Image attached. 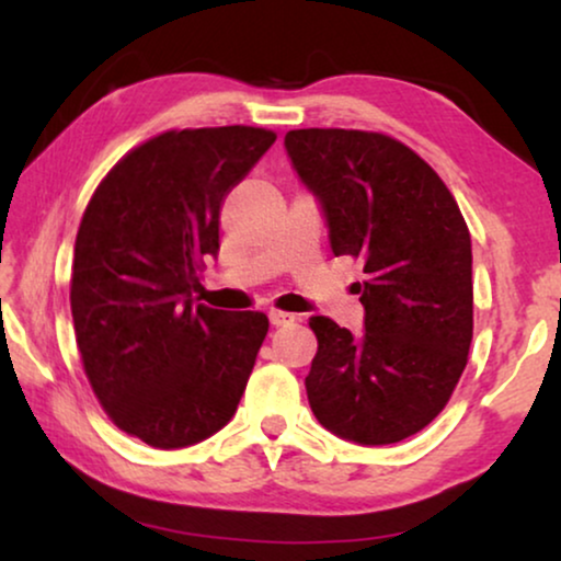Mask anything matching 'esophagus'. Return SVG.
Returning a JSON list of instances; mask_svg holds the SVG:
<instances>
[{
    "label": "esophagus",
    "mask_w": 561,
    "mask_h": 561,
    "mask_svg": "<svg viewBox=\"0 0 561 561\" xmlns=\"http://www.w3.org/2000/svg\"><path fill=\"white\" fill-rule=\"evenodd\" d=\"M294 321H298V313L278 311V309L271 311V324L273 327H288V324H294Z\"/></svg>",
    "instance_id": "1"
}]
</instances>
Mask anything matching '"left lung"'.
Returning <instances> with one entry per match:
<instances>
[{"mask_svg": "<svg viewBox=\"0 0 561 561\" xmlns=\"http://www.w3.org/2000/svg\"><path fill=\"white\" fill-rule=\"evenodd\" d=\"M290 165L317 196L334 255L363 260V334L311 317L313 416L380 447L439 416L472 342V242L432 165L388 135L294 129Z\"/></svg>", "mask_w": 561, "mask_h": 561, "instance_id": "8db88e82", "label": "left lung"}]
</instances>
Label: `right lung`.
I'll return each instance as SVG.
<instances>
[{
	"label": "right lung",
	"instance_id": "add662e5",
	"mask_svg": "<svg viewBox=\"0 0 561 561\" xmlns=\"http://www.w3.org/2000/svg\"><path fill=\"white\" fill-rule=\"evenodd\" d=\"M275 133L181 129L112 168L83 211L71 313L91 388L122 432L158 449L209 439L244 393L267 334L260 311L194 301L219 252V211Z\"/></svg>",
	"mask_w": 561,
	"mask_h": 561
}]
</instances>
